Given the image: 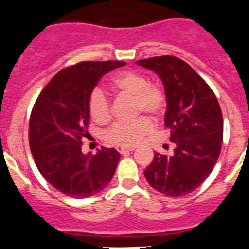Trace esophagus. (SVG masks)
<instances>
[{
    "label": "esophagus",
    "instance_id": "obj_1",
    "mask_svg": "<svg viewBox=\"0 0 249 249\" xmlns=\"http://www.w3.org/2000/svg\"><path fill=\"white\" fill-rule=\"evenodd\" d=\"M134 147H118L117 150L120 153V154H124V153L130 152V150H134Z\"/></svg>",
    "mask_w": 249,
    "mask_h": 249
}]
</instances>
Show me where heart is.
<instances>
[{
    "label": "heart",
    "instance_id": "b5f03b06",
    "mask_svg": "<svg viewBox=\"0 0 249 249\" xmlns=\"http://www.w3.org/2000/svg\"><path fill=\"white\" fill-rule=\"evenodd\" d=\"M110 89L117 94L134 97V113L149 114L157 119L166 108V95L164 90L136 71H122L113 77ZM88 109L91 119L97 124H106L110 119L112 108L106 92L101 88H95L88 100ZM149 118L140 117L132 122H118L106 132V140L113 144L131 147L137 144L145 135L153 130Z\"/></svg>",
    "mask_w": 249,
    "mask_h": 249
}]
</instances>
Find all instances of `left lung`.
I'll list each match as a JSON object with an SVG mask.
<instances>
[{
    "label": "left lung",
    "instance_id": "left-lung-1",
    "mask_svg": "<svg viewBox=\"0 0 249 249\" xmlns=\"http://www.w3.org/2000/svg\"><path fill=\"white\" fill-rule=\"evenodd\" d=\"M137 64L161 78L167 102L165 129L176 145L172 155L155 153L145 179L161 194L184 196L201 185L219 158L222 109L210 85L183 60L162 55Z\"/></svg>",
    "mask_w": 249,
    "mask_h": 249
}]
</instances>
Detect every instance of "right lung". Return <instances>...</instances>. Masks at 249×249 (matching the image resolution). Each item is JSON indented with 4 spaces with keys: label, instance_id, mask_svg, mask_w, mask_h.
Returning <instances> with one entry per match:
<instances>
[{
    "label": "right lung",
    "instance_id": "add662e5",
    "mask_svg": "<svg viewBox=\"0 0 249 249\" xmlns=\"http://www.w3.org/2000/svg\"><path fill=\"white\" fill-rule=\"evenodd\" d=\"M124 61H82L57 72L37 97L29 125V142L36 166L55 188L74 199L101 192L112 179L120 154L101 147L84 155L89 136L88 100L102 76Z\"/></svg>",
    "mask_w": 249,
    "mask_h": 249
}]
</instances>
